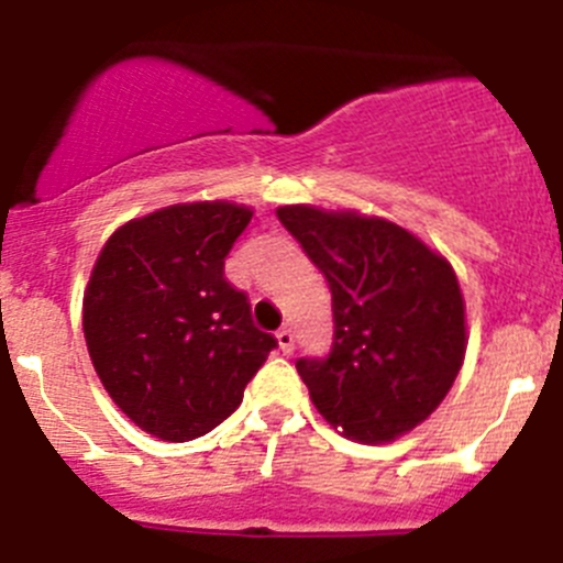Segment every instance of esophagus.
I'll return each mask as SVG.
<instances>
[{
  "instance_id": "34e87169",
  "label": "esophagus",
  "mask_w": 563,
  "mask_h": 563,
  "mask_svg": "<svg viewBox=\"0 0 563 563\" xmlns=\"http://www.w3.org/2000/svg\"><path fill=\"white\" fill-rule=\"evenodd\" d=\"M276 339H279V347H282V353H292V347H295V333L289 331V328H282L279 333H276Z\"/></svg>"
}]
</instances>
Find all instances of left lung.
I'll use <instances>...</instances> for the list:
<instances>
[{"mask_svg":"<svg viewBox=\"0 0 563 563\" xmlns=\"http://www.w3.org/2000/svg\"><path fill=\"white\" fill-rule=\"evenodd\" d=\"M331 287L333 342L298 358L311 402L361 443H386L427 419L465 358V303L452 265L386 219L276 210Z\"/></svg>","mask_w":563,"mask_h":563,"instance_id":"left-lung-1","label":"left lung"}]
</instances>
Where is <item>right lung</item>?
Returning <instances> with one entry per match:
<instances>
[{
	"instance_id": "right-lung-1",
	"label": "right lung",
	"mask_w": 563,
	"mask_h": 563,
	"mask_svg": "<svg viewBox=\"0 0 563 563\" xmlns=\"http://www.w3.org/2000/svg\"><path fill=\"white\" fill-rule=\"evenodd\" d=\"M249 221L243 205H172L122 224L95 263L85 292L92 366L117 408L161 441L219 427L279 347L224 276Z\"/></svg>"
}]
</instances>
